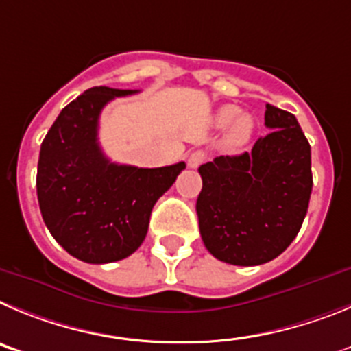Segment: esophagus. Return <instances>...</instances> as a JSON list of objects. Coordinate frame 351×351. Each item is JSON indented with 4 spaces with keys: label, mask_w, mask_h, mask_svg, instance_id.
<instances>
[{
    "label": "esophagus",
    "mask_w": 351,
    "mask_h": 351,
    "mask_svg": "<svg viewBox=\"0 0 351 351\" xmlns=\"http://www.w3.org/2000/svg\"><path fill=\"white\" fill-rule=\"evenodd\" d=\"M204 160H206V154H204L203 150H195V152H192L191 156H189L187 164L189 168H197V166H201Z\"/></svg>",
    "instance_id": "obj_1"
}]
</instances>
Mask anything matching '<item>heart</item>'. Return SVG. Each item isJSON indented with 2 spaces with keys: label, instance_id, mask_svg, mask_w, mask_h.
<instances>
[{
  "label": "heart",
  "instance_id": "1",
  "mask_svg": "<svg viewBox=\"0 0 351 351\" xmlns=\"http://www.w3.org/2000/svg\"><path fill=\"white\" fill-rule=\"evenodd\" d=\"M213 122L219 128H229L227 129V143L230 147H241V145L248 143L255 129L254 119L246 113H241L238 106L232 105H226L217 110Z\"/></svg>",
  "mask_w": 351,
  "mask_h": 351
}]
</instances>
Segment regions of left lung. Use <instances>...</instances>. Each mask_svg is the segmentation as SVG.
<instances>
[{
	"label": "left lung",
	"instance_id": "8db88e82",
	"mask_svg": "<svg viewBox=\"0 0 351 351\" xmlns=\"http://www.w3.org/2000/svg\"><path fill=\"white\" fill-rule=\"evenodd\" d=\"M269 134L252 152L220 156L199 168V230L219 261L258 266L298 236L313 187L311 147L292 113L266 105Z\"/></svg>",
	"mask_w": 351,
	"mask_h": 351
}]
</instances>
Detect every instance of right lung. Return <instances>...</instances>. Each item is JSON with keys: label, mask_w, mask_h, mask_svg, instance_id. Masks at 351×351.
<instances>
[{"label": "right lung", "mask_w": 351, "mask_h": 351, "mask_svg": "<svg viewBox=\"0 0 351 351\" xmlns=\"http://www.w3.org/2000/svg\"><path fill=\"white\" fill-rule=\"evenodd\" d=\"M138 90L93 87L62 108L40 148L36 192L43 222L69 255L89 264L140 248L157 199L185 162L136 168L112 162L97 141L101 110Z\"/></svg>", "instance_id": "add662e5"}]
</instances>
